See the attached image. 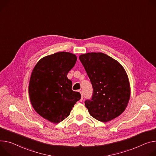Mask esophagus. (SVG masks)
Wrapping results in <instances>:
<instances>
[{
  "mask_svg": "<svg viewBox=\"0 0 156 156\" xmlns=\"http://www.w3.org/2000/svg\"><path fill=\"white\" fill-rule=\"evenodd\" d=\"M79 92L81 93V101H82L83 100V92H82V91H81V90H79Z\"/></svg>",
  "mask_w": 156,
  "mask_h": 156,
  "instance_id": "obj_1",
  "label": "esophagus"
}]
</instances>
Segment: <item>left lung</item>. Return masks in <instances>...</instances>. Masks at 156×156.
Returning a JSON list of instances; mask_svg holds the SVG:
<instances>
[{
  "mask_svg": "<svg viewBox=\"0 0 156 156\" xmlns=\"http://www.w3.org/2000/svg\"><path fill=\"white\" fill-rule=\"evenodd\" d=\"M79 58L93 88L91 100L84 101L90 115L104 122L117 118L130 99V84L124 68L103 53H87Z\"/></svg>",
  "mask_w": 156,
  "mask_h": 156,
  "instance_id": "8db88e82",
  "label": "left lung"
}]
</instances>
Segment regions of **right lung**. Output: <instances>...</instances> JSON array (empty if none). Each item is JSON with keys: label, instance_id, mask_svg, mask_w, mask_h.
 <instances>
[{"label": "right lung", "instance_id": "right-lung-1", "mask_svg": "<svg viewBox=\"0 0 156 156\" xmlns=\"http://www.w3.org/2000/svg\"><path fill=\"white\" fill-rule=\"evenodd\" d=\"M76 60L75 54L57 52L40 59L32 70L29 85L30 103L38 114L50 122L64 120L81 99L67 78Z\"/></svg>", "mask_w": 156, "mask_h": 156}]
</instances>
